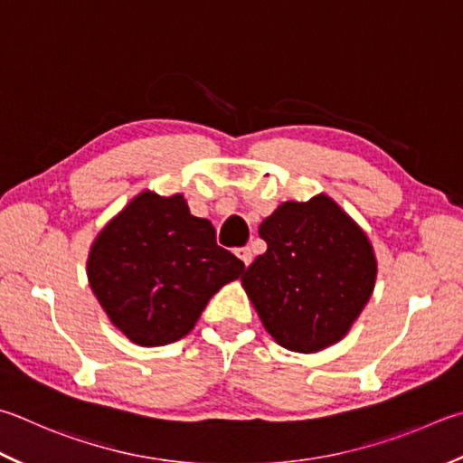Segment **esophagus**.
<instances>
[{
  "instance_id": "34e87169",
  "label": "esophagus",
  "mask_w": 463,
  "mask_h": 463,
  "mask_svg": "<svg viewBox=\"0 0 463 463\" xmlns=\"http://www.w3.org/2000/svg\"><path fill=\"white\" fill-rule=\"evenodd\" d=\"M234 253H237V257L242 260V263H245V267H249L250 260H253V253H250L249 247H241L234 250Z\"/></svg>"
}]
</instances>
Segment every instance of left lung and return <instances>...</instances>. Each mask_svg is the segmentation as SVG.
I'll list each match as a JSON object with an SVG mask.
<instances>
[{"instance_id": "8db88e82", "label": "left lung", "mask_w": 463, "mask_h": 463, "mask_svg": "<svg viewBox=\"0 0 463 463\" xmlns=\"http://www.w3.org/2000/svg\"><path fill=\"white\" fill-rule=\"evenodd\" d=\"M267 250L241 277L279 346L312 354L340 342L371 299L376 257L364 231L319 194L283 203L259 226Z\"/></svg>"}]
</instances>
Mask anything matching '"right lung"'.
I'll use <instances>...</instances> for the list:
<instances>
[{
	"instance_id": "right-lung-1",
	"label": "right lung",
	"mask_w": 463,
	"mask_h": 463,
	"mask_svg": "<svg viewBox=\"0 0 463 463\" xmlns=\"http://www.w3.org/2000/svg\"><path fill=\"white\" fill-rule=\"evenodd\" d=\"M245 263L216 245L206 218L182 194L141 192L90 247V289L115 327L139 346L186 335L214 293L239 279Z\"/></svg>"
}]
</instances>
